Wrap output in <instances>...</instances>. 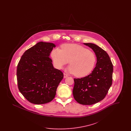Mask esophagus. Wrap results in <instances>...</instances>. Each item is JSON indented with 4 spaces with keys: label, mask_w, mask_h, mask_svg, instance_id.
Wrapping results in <instances>:
<instances>
[{
    "label": "esophagus",
    "mask_w": 131,
    "mask_h": 131,
    "mask_svg": "<svg viewBox=\"0 0 131 131\" xmlns=\"http://www.w3.org/2000/svg\"><path fill=\"white\" fill-rule=\"evenodd\" d=\"M68 77V75H67V74H65V73H64V78H67Z\"/></svg>",
    "instance_id": "obj_1"
}]
</instances>
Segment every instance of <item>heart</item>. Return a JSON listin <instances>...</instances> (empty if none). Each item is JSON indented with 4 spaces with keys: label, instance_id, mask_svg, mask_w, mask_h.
I'll return each mask as SVG.
<instances>
[{
    "label": "heart",
    "instance_id": "b5f03b06",
    "mask_svg": "<svg viewBox=\"0 0 131 131\" xmlns=\"http://www.w3.org/2000/svg\"><path fill=\"white\" fill-rule=\"evenodd\" d=\"M61 49L52 50L51 56L56 68L61 69L69 63L68 71L78 77L88 75L93 69L96 62L95 54L87 48L78 44H66Z\"/></svg>",
    "mask_w": 131,
    "mask_h": 131
}]
</instances>
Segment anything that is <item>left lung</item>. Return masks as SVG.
Returning a JSON list of instances; mask_svg holds the SVG:
<instances>
[{
  "label": "left lung",
  "instance_id": "obj_1",
  "mask_svg": "<svg viewBox=\"0 0 131 131\" xmlns=\"http://www.w3.org/2000/svg\"><path fill=\"white\" fill-rule=\"evenodd\" d=\"M93 50L97 57L96 67L91 74L74 79L73 94L80 104L91 105L103 100L112 84L113 64L106 51L92 43H84Z\"/></svg>",
  "mask_w": 131,
  "mask_h": 131
}]
</instances>
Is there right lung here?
Masks as SVG:
<instances>
[{"label":"right lung","instance_id":"add662e5","mask_svg":"<svg viewBox=\"0 0 131 131\" xmlns=\"http://www.w3.org/2000/svg\"><path fill=\"white\" fill-rule=\"evenodd\" d=\"M56 45L40 42L26 50L17 69L19 91L31 103L41 105L54 99L63 78L62 72L54 68L50 53Z\"/></svg>","mask_w":131,"mask_h":131}]
</instances>
